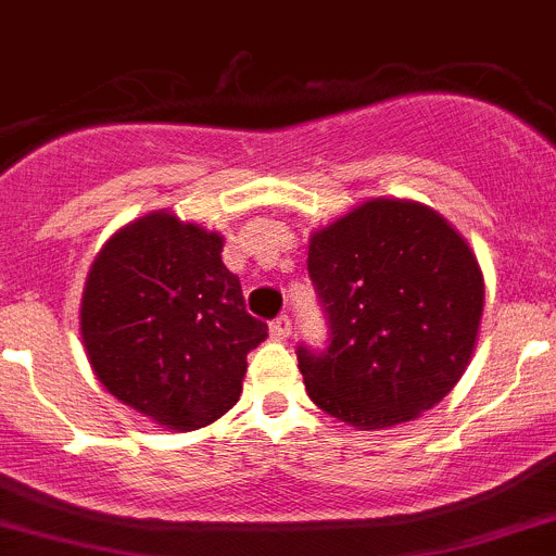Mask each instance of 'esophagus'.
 I'll return each mask as SVG.
<instances>
[{
	"mask_svg": "<svg viewBox=\"0 0 556 556\" xmlns=\"http://www.w3.org/2000/svg\"><path fill=\"white\" fill-rule=\"evenodd\" d=\"M290 330H293V323H290L288 314L277 317L271 323V339L274 341H288L290 339Z\"/></svg>",
	"mask_w": 556,
	"mask_h": 556,
	"instance_id": "34e87169",
	"label": "esophagus"
}]
</instances>
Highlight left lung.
Wrapping results in <instances>:
<instances>
[{
  "mask_svg": "<svg viewBox=\"0 0 556 556\" xmlns=\"http://www.w3.org/2000/svg\"><path fill=\"white\" fill-rule=\"evenodd\" d=\"M330 346H299L314 406L357 430L412 422L468 368L484 274L463 233L412 199H368L309 237Z\"/></svg>",
  "mask_w": 556,
  "mask_h": 556,
  "instance_id": "8db88e82",
  "label": "left lung"
}]
</instances>
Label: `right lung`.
Returning <instances> with one entry per match:
<instances>
[{
	"label": "right lung",
	"mask_w": 556,
	"mask_h": 556,
	"mask_svg": "<svg viewBox=\"0 0 556 556\" xmlns=\"http://www.w3.org/2000/svg\"><path fill=\"white\" fill-rule=\"evenodd\" d=\"M223 242L169 210L148 212L106 239L83 288L80 336L97 379L179 433L239 401L247 352L268 336L244 309Z\"/></svg>",
	"instance_id": "add662e5"
}]
</instances>
